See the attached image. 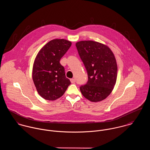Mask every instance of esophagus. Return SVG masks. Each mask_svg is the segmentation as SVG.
<instances>
[{
    "label": "esophagus",
    "mask_w": 150,
    "mask_h": 150,
    "mask_svg": "<svg viewBox=\"0 0 150 150\" xmlns=\"http://www.w3.org/2000/svg\"><path fill=\"white\" fill-rule=\"evenodd\" d=\"M70 81H71V83H75L76 80H75L74 79H70Z\"/></svg>",
    "instance_id": "34e87169"
}]
</instances>
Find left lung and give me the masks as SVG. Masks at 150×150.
<instances>
[{
  "instance_id": "1",
  "label": "left lung",
  "mask_w": 150,
  "mask_h": 150,
  "mask_svg": "<svg viewBox=\"0 0 150 150\" xmlns=\"http://www.w3.org/2000/svg\"><path fill=\"white\" fill-rule=\"evenodd\" d=\"M86 67L88 81L80 89L83 95L92 102L105 99L112 92L117 77V64L110 48L92 40L76 44Z\"/></svg>"
}]
</instances>
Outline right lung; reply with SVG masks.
Masks as SVG:
<instances>
[{"label":"right lung","mask_w":150,"mask_h":150,"mask_svg":"<svg viewBox=\"0 0 150 150\" xmlns=\"http://www.w3.org/2000/svg\"><path fill=\"white\" fill-rule=\"evenodd\" d=\"M71 45L67 40H52L42 47L35 59L33 81L38 93L45 100L59 98L71 84L59 62Z\"/></svg>","instance_id":"right-lung-1"}]
</instances>
